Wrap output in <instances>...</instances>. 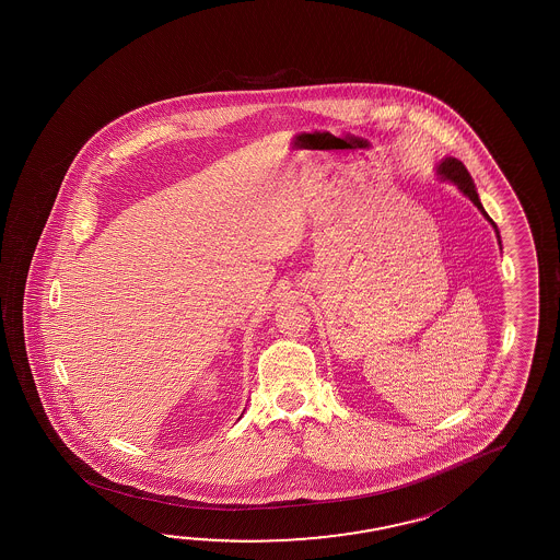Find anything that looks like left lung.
I'll return each instance as SVG.
<instances>
[{
	"mask_svg": "<svg viewBox=\"0 0 560 560\" xmlns=\"http://www.w3.org/2000/svg\"><path fill=\"white\" fill-rule=\"evenodd\" d=\"M438 172L442 174L443 178L452 179L454 184H457V188L464 191L469 200L474 201L475 206L481 210V213L486 215L489 222L493 223V228H495L497 232L495 222H493V220L487 215V211L483 210V206H481V201H479V196H477V191H475L474 179H471L469 172L465 168L464 162L457 159H445L442 164H440ZM497 237H499V232H497ZM499 243H501V240H499Z\"/></svg>",
	"mask_w": 560,
	"mask_h": 560,
	"instance_id": "obj_1",
	"label": "left lung"
}]
</instances>
